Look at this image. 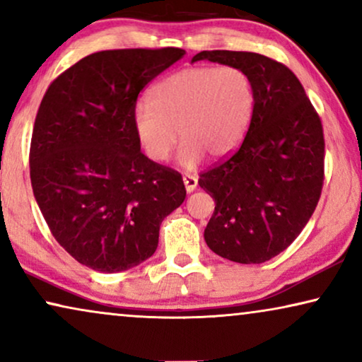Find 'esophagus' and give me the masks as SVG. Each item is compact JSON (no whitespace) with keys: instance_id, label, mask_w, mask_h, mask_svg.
I'll return each instance as SVG.
<instances>
[{"instance_id":"esophagus-1","label":"esophagus","mask_w":362,"mask_h":362,"mask_svg":"<svg viewBox=\"0 0 362 362\" xmlns=\"http://www.w3.org/2000/svg\"><path fill=\"white\" fill-rule=\"evenodd\" d=\"M182 181H185V186H186L187 192H192L197 187V177L196 176L185 175V176H182Z\"/></svg>"}]
</instances>
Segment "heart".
<instances>
[{"instance_id":"obj_1","label":"heart","mask_w":362,"mask_h":362,"mask_svg":"<svg viewBox=\"0 0 362 362\" xmlns=\"http://www.w3.org/2000/svg\"><path fill=\"white\" fill-rule=\"evenodd\" d=\"M133 110L143 151L165 161L182 138L180 163L194 168L204 153L229 155L239 146L255 107L252 77L235 66H194L161 78Z\"/></svg>"}]
</instances>
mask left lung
Listing matches in <instances>:
<instances>
[{
    "label": "left lung",
    "instance_id": "1",
    "mask_svg": "<svg viewBox=\"0 0 362 362\" xmlns=\"http://www.w3.org/2000/svg\"><path fill=\"white\" fill-rule=\"evenodd\" d=\"M244 69L255 107L240 146L201 173L216 202L204 239L237 264H262L284 252L310 221L325 180V136L318 113L284 64L255 52L202 51L196 61Z\"/></svg>",
    "mask_w": 362,
    "mask_h": 362
}]
</instances>
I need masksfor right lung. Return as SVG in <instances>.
I'll use <instances>...</instances> for the list:
<instances>
[{"mask_svg": "<svg viewBox=\"0 0 362 362\" xmlns=\"http://www.w3.org/2000/svg\"><path fill=\"white\" fill-rule=\"evenodd\" d=\"M185 54L100 51L44 93L29 151L33 192L56 240L88 269L115 274L150 259L163 219L185 201L180 173L143 155L133 128L138 93Z\"/></svg>", "mask_w": 362, "mask_h": 362, "instance_id": "add662e5", "label": "right lung"}]
</instances>
